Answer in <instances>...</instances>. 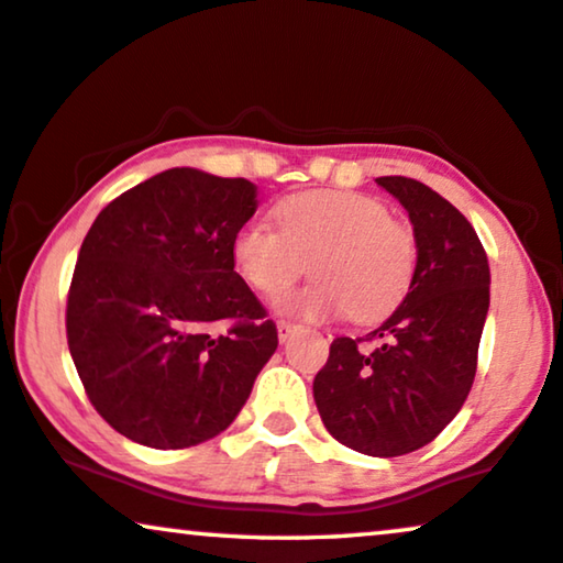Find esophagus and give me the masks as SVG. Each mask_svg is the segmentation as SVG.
I'll list each match as a JSON object with an SVG mask.
<instances>
[{"label": "esophagus", "instance_id": "34e87169", "mask_svg": "<svg viewBox=\"0 0 563 563\" xmlns=\"http://www.w3.org/2000/svg\"><path fill=\"white\" fill-rule=\"evenodd\" d=\"M296 330H298V324L286 322V319H280V322H277V338H280V343H286V340H288L290 334H294Z\"/></svg>", "mask_w": 563, "mask_h": 563}]
</instances>
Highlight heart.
<instances>
[{
  "instance_id": "obj_1",
  "label": "heart",
  "mask_w": 563,
  "mask_h": 563,
  "mask_svg": "<svg viewBox=\"0 0 563 563\" xmlns=\"http://www.w3.org/2000/svg\"><path fill=\"white\" fill-rule=\"evenodd\" d=\"M277 229L246 220L231 244L233 265L257 294L275 296L306 273L314 283L283 296L280 306L306 319L345 314L379 322L410 294L418 244L379 197L319 189L286 197L275 208Z\"/></svg>"
}]
</instances>
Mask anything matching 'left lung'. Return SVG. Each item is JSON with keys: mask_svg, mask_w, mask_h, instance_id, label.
<instances>
[{"mask_svg": "<svg viewBox=\"0 0 563 563\" xmlns=\"http://www.w3.org/2000/svg\"><path fill=\"white\" fill-rule=\"evenodd\" d=\"M376 184L408 210L416 277L372 334L332 340L314 376V402L340 444L397 457L437 439L471 395L490 275L478 233L454 205L405 176H379Z\"/></svg>", "mask_w": 563, "mask_h": 563, "instance_id": "left-lung-1", "label": "left lung"}]
</instances>
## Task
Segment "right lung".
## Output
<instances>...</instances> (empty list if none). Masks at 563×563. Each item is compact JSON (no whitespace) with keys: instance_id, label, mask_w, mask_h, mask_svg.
Masks as SVG:
<instances>
[{"instance_id":"1","label":"right lung","mask_w":563,"mask_h":563,"mask_svg":"<svg viewBox=\"0 0 563 563\" xmlns=\"http://www.w3.org/2000/svg\"><path fill=\"white\" fill-rule=\"evenodd\" d=\"M257 187L168 168L98 212L67 294L85 395L122 437L184 450L244 408L277 327L233 265ZM220 325V331H210Z\"/></svg>"}]
</instances>
